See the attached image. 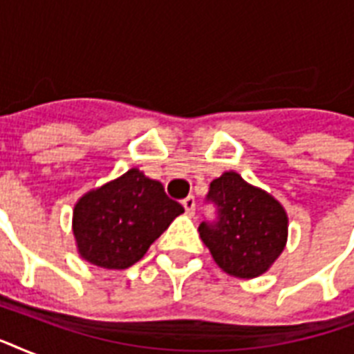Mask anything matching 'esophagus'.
Instances as JSON below:
<instances>
[{"instance_id":"esophagus-1","label":"esophagus","mask_w":354,"mask_h":354,"mask_svg":"<svg viewBox=\"0 0 354 354\" xmlns=\"http://www.w3.org/2000/svg\"><path fill=\"white\" fill-rule=\"evenodd\" d=\"M182 205H183V209H185V213H187L189 216L194 215V209H196V202H194V196H187V198L182 202Z\"/></svg>"}]
</instances>
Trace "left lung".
Segmentation results:
<instances>
[{
	"mask_svg": "<svg viewBox=\"0 0 354 354\" xmlns=\"http://www.w3.org/2000/svg\"><path fill=\"white\" fill-rule=\"evenodd\" d=\"M207 202L216 205V221L202 222L198 232L215 263L241 279L263 275L285 250L288 216L283 205L233 171L211 182Z\"/></svg>",
	"mask_w": 354,
	"mask_h": 354,
	"instance_id": "obj_1",
	"label": "left lung"
}]
</instances>
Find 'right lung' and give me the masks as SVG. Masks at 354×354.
<instances>
[{
  "instance_id": "1",
  "label": "right lung",
  "mask_w": 354,
  "mask_h": 354,
  "mask_svg": "<svg viewBox=\"0 0 354 354\" xmlns=\"http://www.w3.org/2000/svg\"><path fill=\"white\" fill-rule=\"evenodd\" d=\"M182 213V205L167 196L160 182L130 169L75 204L77 250L95 266L124 270L143 259L150 244Z\"/></svg>"
}]
</instances>
